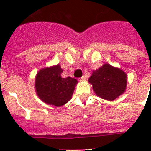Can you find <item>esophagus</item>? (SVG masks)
Listing matches in <instances>:
<instances>
[{
	"label": "esophagus",
	"instance_id": "esophagus-1",
	"mask_svg": "<svg viewBox=\"0 0 151 151\" xmlns=\"http://www.w3.org/2000/svg\"><path fill=\"white\" fill-rule=\"evenodd\" d=\"M86 75H83V77H81V78H80V80H85V79H86Z\"/></svg>",
	"mask_w": 151,
	"mask_h": 151
}]
</instances>
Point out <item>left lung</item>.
Wrapping results in <instances>:
<instances>
[{
    "mask_svg": "<svg viewBox=\"0 0 151 151\" xmlns=\"http://www.w3.org/2000/svg\"><path fill=\"white\" fill-rule=\"evenodd\" d=\"M126 74L118 68L104 64L93 71L89 78V83L98 96L112 101L123 93L126 90Z\"/></svg>",
    "mask_w": 151,
    "mask_h": 151,
    "instance_id": "8db88e82",
    "label": "left lung"
}]
</instances>
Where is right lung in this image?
<instances>
[{
  "mask_svg": "<svg viewBox=\"0 0 151 151\" xmlns=\"http://www.w3.org/2000/svg\"><path fill=\"white\" fill-rule=\"evenodd\" d=\"M59 65L40 70L36 77V91L39 98L47 104L60 106L71 99L77 83L76 79L63 78Z\"/></svg>",
  "mask_w": 151,
  "mask_h": 151,
  "instance_id": "add662e5",
  "label": "right lung"
}]
</instances>
